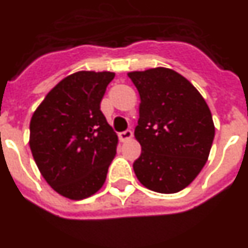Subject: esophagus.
I'll list each match as a JSON object with an SVG mask.
<instances>
[{
    "label": "esophagus",
    "instance_id": "esophagus-1",
    "mask_svg": "<svg viewBox=\"0 0 248 248\" xmlns=\"http://www.w3.org/2000/svg\"><path fill=\"white\" fill-rule=\"evenodd\" d=\"M118 137H120V140L122 141V142L131 140V139H132V131L131 130L124 131V132H121V134L118 135Z\"/></svg>",
    "mask_w": 248,
    "mask_h": 248
}]
</instances>
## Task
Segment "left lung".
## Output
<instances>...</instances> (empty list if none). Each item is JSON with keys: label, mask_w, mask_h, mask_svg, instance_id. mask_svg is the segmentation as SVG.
<instances>
[{"label": "left lung", "mask_w": 248, "mask_h": 248, "mask_svg": "<svg viewBox=\"0 0 248 248\" xmlns=\"http://www.w3.org/2000/svg\"><path fill=\"white\" fill-rule=\"evenodd\" d=\"M128 77L141 99L135 174L150 190L178 193L207 163L214 139L211 109L194 85L172 69L160 66Z\"/></svg>", "instance_id": "8db88e82"}]
</instances>
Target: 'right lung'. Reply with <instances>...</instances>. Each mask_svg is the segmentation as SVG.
Here are the masks:
<instances>
[{
	"mask_svg": "<svg viewBox=\"0 0 248 248\" xmlns=\"http://www.w3.org/2000/svg\"><path fill=\"white\" fill-rule=\"evenodd\" d=\"M111 72H77L60 80L30 121V149L41 175L65 198L99 190L116 156L118 137L101 111Z\"/></svg>",
	"mask_w": 248,
	"mask_h": 248,
	"instance_id": "obj_1",
	"label": "right lung"
}]
</instances>
